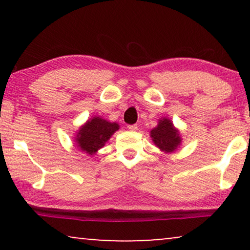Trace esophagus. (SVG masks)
Listing matches in <instances>:
<instances>
[{"mask_svg": "<svg viewBox=\"0 0 250 250\" xmlns=\"http://www.w3.org/2000/svg\"><path fill=\"white\" fill-rule=\"evenodd\" d=\"M127 128L129 129V131L134 132V131H136V129H138V125H128Z\"/></svg>", "mask_w": 250, "mask_h": 250, "instance_id": "esophagus-1", "label": "esophagus"}]
</instances>
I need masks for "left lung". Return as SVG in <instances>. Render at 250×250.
I'll list each match as a JSON object with an SVG mask.
<instances>
[{
	"instance_id": "obj_1",
	"label": "left lung",
	"mask_w": 250,
	"mask_h": 250,
	"mask_svg": "<svg viewBox=\"0 0 250 250\" xmlns=\"http://www.w3.org/2000/svg\"><path fill=\"white\" fill-rule=\"evenodd\" d=\"M150 136L153 143L166 153L175 151L182 141L179 129L174 127L173 123L166 117L159 119L158 125L150 132Z\"/></svg>"
}]
</instances>
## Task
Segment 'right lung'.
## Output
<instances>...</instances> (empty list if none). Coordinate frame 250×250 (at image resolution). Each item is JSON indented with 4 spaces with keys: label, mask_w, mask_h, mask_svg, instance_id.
<instances>
[{
    "label": "right lung",
    "mask_w": 250,
    "mask_h": 250,
    "mask_svg": "<svg viewBox=\"0 0 250 250\" xmlns=\"http://www.w3.org/2000/svg\"><path fill=\"white\" fill-rule=\"evenodd\" d=\"M118 129L119 125L117 123H110L95 116L81 126L75 141L82 151L92 156L97 153L98 150L101 149Z\"/></svg>",
    "instance_id": "obj_1"
}]
</instances>
